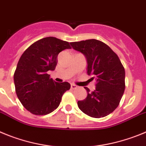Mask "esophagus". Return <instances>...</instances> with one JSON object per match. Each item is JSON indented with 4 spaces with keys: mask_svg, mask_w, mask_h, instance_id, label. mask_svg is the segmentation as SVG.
Returning a JSON list of instances; mask_svg holds the SVG:
<instances>
[{
    "mask_svg": "<svg viewBox=\"0 0 146 146\" xmlns=\"http://www.w3.org/2000/svg\"><path fill=\"white\" fill-rule=\"evenodd\" d=\"M70 87H71V89H77V88H78V86H76V85H75V84H71V85H70Z\"/></svg>",
    "mask_w": 146,
    "mask_h": 146,
    "instance_id": "1",
    "label": "esophagus"
}]
</instances>
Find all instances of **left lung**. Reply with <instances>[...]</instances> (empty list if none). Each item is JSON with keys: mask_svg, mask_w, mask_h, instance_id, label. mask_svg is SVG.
Returning a JSON list of instances; mask_svg holds the SVG:
<instances>
[{"mask_svg": "<svg viewBox=\"0 0 146 146\" xmlns=\"http://www.w3.org/2000/svg\"><path fill=\"white\" fill-rule=\"evenodd\" d=\"M73 49L84 55L87 73L97 82L94 91L87 92L78 101L82 112L93 118L105 117L118 107L125 89V70L117 54L103 42L96 39L72 42Z\"/></svg>", "mask_w": 146, "mask_h": 146, "instance_id": "obj_1", "label": "left lung"}]
</instances>
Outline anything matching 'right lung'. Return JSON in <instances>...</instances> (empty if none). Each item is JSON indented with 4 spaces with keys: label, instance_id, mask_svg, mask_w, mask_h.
<instances>
[{
    "label": "right lung",
    "instance_id": "add662e5",
    "mask_svg": "<svg viewBox=\"0 0 146 146\" xmlns=\"http://www.w3.org/2000/svg\"><path fill=\"white\" fill-rule=\"evenodd\" d=\"M68 48H70L68 42L46 37L35 42L21 56L14 75V85L19 101L31 113H52L70 89L69 83L56 82L48 74L56 68L59 53Z\"/></svg>",
    "mask_w": 146,
    "mask_h": 146
}]
</instances>
